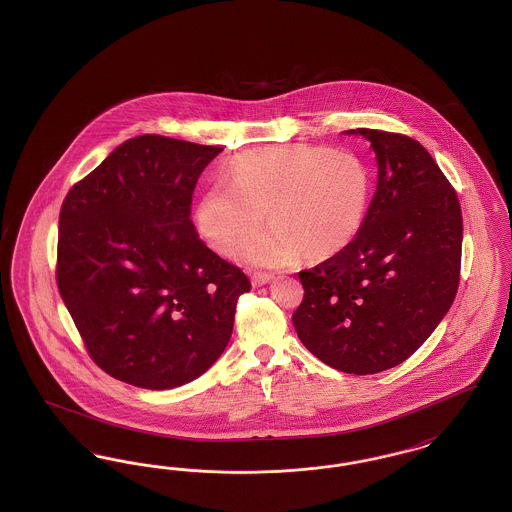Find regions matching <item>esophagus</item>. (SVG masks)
I'll use <instances>...</instances> for the list:
<instances>
[{"mask_svg": "<svg viewBox=\"0 0 512 512\" xmlns=\"http://www.w3.org/2000/svg\"><path fill=\"white\" fill-rule=\"evenodd\" d=\"M272 278H274V276H272L270 272H255V274L251 276V284L259 288V286H265V284H268Z\"/></svg>", "mask_w": 512, "mask_h": 512, "instance_id": "1", "label": "esophagus"}]
</instances>
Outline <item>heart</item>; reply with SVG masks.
Here are the masks:
<instances>
[{
    "instance_id": "heart-1",
    "label": "heart",
    "mask_w": 512,
    "mask_h": 512,
    "mask_svg": "<svg viewBox=\"0 0 512 512\" xmlns=\"http://www.w3.org/2000/svg\"><path fill=\"white\" fill-rule=\"evenodd\" d=\"M372 176L347 149L322 146L261 147L238 155L230 180L213 184L197 205L203 238L234 257L267 222L274 224L247 245L244 261L286 267L301 253L324 261L351 244L365 222Z\"/></svg>"
}]
</instances>
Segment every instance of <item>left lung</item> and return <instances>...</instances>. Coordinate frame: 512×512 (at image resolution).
Wrapping results in <instances>:
<instances>
[{
	"instance_id": "left-lung-1",
	"label": "left lung",
	"mask_w": 512,
	"mask_h": 512,
	"mask_svg": "<svg viewBox=\"0 0 512 512\" xmlns=\"http://www.w3.org/2000/svg\"><path fill=\"white\" fill-rule=\"evenodd\" d=\"M378 188L357 238L301 270L293 313L301 343L336 370L376 374L407 361L447 315L461 280L463 213L455 188L416 140L357 128Z\"/></svg>"
}]
</instances>
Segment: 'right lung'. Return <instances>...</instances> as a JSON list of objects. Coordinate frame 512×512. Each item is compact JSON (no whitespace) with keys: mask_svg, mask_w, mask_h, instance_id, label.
I'll return each instance as SVG.
<instances>
[{"mask_svg":"<svg viewBox=\"0 0 512 512\" xmlns=\"http://www.w3.org/2000/svg\"><path fill=\"white\" fill-rule=\"evenodd\" d=\"M222 147L146 134L78 180L59 213V293L90 359L146 390L188 384L228 345L244 270L195 230L192 194Z\"/></svg>","mask_w":512,"mask_h":512,"instance_id":"add662e5","label":"right lung"}]
</instances>
